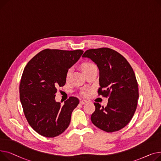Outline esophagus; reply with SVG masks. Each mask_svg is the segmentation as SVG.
<instances>
[{
  "label": "esophagus",
  "instance_id": "34e87169",
  "mask_svg": "<svg viewBox=\"0 0 161 161\" xmlns=\"http://www.w3.org/2000/svg\"><path fill=\"white\" fill-rule=\"evenodd\" d=\"M86 103H87V101H86V100L83 99V100H80V103L81 104V105H84V104H85Z\"/></svg>",
  "mask_w": 161,
  "mask_h": 161
}]
</instances>
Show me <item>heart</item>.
<instances>
[{"label": "heart", "mask_w": 161, "mask_h": 161, "mask_svg": "<svg viewBox=\"0 0 161 161\" xmlns=\"http://www.w3.org/2000/svg\"><path fill=\"white\" fill-rule=\"evenodd\" d=\"M94 66H96V65H94L93 64H92V63H86V64H85L84 65L82 69H83V71H86V70H87V69H90V68H92L94 67ZM71 73H72V69H71V68H69V69L67 71V72H66V75H65L66 79L68 80V79L70 78L71 75ZM88 93V92L87 91H85V92H83V94H84V96H87Z\"/></svg>", "instance_id": "1"}]
</instances>
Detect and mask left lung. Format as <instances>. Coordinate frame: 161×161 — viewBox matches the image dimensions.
<instances>
[{
	"label": "left lung",
	"mask_w": 161,
	"mask_h": 161,
	"mask_svg": "<svg viewBox=\"0 0 161 161\" xmlns=\"http://www.w3.org/2000/svg\"><path fill=\"white\" fill-rule=\"evenodd\" d=\"M82 56L97 64L99 69L98 95L108 100L105 107L94 103L96 110L91 116L92 122L107 133L123 129L133 118L139 97L138 82L131 65L121 54L107 47L88 49Z\"/></svg>",
	"instance_id": "1"
}]
</instances>
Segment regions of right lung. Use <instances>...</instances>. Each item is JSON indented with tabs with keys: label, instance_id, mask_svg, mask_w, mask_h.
Instances as JSON below:
<instances>
[{
	"label": "right lung",
	"instance_id": "add662e5",
	"mask_svg": "<svg viewBox=\"0 0 161 161\" xmlns=\"http://www.w3.org/2000/svg\"><path fill=\"white\" fill-rule=\"evenodd\" d=\"M83 52L47 49L25 66L19 85L20 101L27 121L38 134L53 138L68 127L79 99L70 97L62 105L55 101V93L58 87L64 86L66 72Z\"/></svg>",
	"mask_w": 161,
	"mask_h": 161
}]
</instances>
